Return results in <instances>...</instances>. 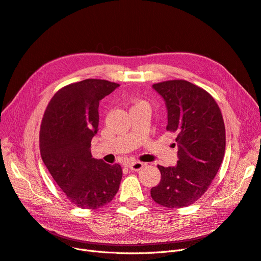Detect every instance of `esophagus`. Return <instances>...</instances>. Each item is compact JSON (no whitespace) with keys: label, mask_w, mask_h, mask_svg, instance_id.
<instances>
[{"label":"esophagus","mask_w":261,"mask_h":261,"mask_svg":"<svg viewBox=\"0 0 261 261\" xmlns=\"http://www.w3.org/2000/svg\"><path fill=\"white\" fill-rule=\"evenodd\" d=\"M128 167H129V169L132 170V171H140V170L144 167V165H143L142 162L134 161V162H130L129 165H128Z\"/></svg>","instance_id":"34e87169"}]
</instances>
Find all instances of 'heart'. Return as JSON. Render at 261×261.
Returning a JSON list of instances; mask_svg holds the SVG:
<instances>
[{
  "mask_svg": "<svg viewBox=\"0 0 261 261\" xmlns=\"http://www.w3.org/2000/svg\"><path fill=\"white\" fill-rule=\"evenodd\" d=\"M137 105H147L146 103H144V102H140V103H138Z\"/></svg>",
  "mask_w": 261,
  "mask_h": 261,
  "instance_id": "b5f03b06",
  "label": "heart"
}]
</instances>
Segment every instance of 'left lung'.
<instances>
[{
  "label": "left lung",
  "mask_w": 261,
  "mask_h": 261,
  "mask_svg": "<svg viewBox=\"0 0 261 261\" xmlns=\"http://www.w3.org/2000/svg\"><path fill=\"white\" fill-rule=\"evenodd\" d=\"M166 103L167 130L176 134V166H158L160 182L150 189L158 204L178 208L201 198L223 162L226 130L217 103L210 93L187 81L152 85Z\"/></svg>",
  "instance_id": "1"
}]
</instances>
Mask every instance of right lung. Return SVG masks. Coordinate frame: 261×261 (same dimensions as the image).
Segmentation results:
<instances>
[{
    "instance_id": "1",
    "label": "right lung",
    "mask_w": 261,
    "mask_h": 261,
    "mask_svg": "<svg viewBox=\"0 0 261 261\" xmlns=\"http://www.w3.org/2000/svg\"><path fill=\"white\" fill-rule=\"evenodd\" d=\"M118 87L104 80L71 84L53 96L42 120V159L67 199L82 208L104 206L119 189L121 167L91 155L100 101Z\"/></svg>"
}]
</instances>
